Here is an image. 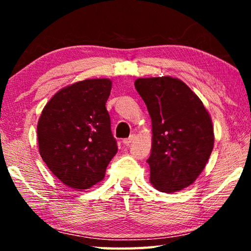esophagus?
I'll return each instance as SVG.
<instances>
[{"instance_id":"esophagus-1","label":"esophagus","mask_w":251,"mask_h":251,"mask_svg":"<svg viewBox=\"0 0 251 251\" xmlns=\"http://www.w3.org/2000/svg\"><path fill=\"white\" fill-rule=\"evenodd\" d=\"M134 139H135V136H134V135H130L128 138H125V139H123V143H124V145L128 146L129 144L134 141Z\"/></svg>"}]
</instances>
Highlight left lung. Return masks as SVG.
Listing matches in <instances>:
<instances>
[{"label":"left lung","mask_w":251,"mask_h":251,"mask_svg":"<svg viewBox=\"0 0 251 251\" xmlns=\"http://www.w3.org/2000/svg\"><path fill=\"white\" fill-rule=\"evenodd\" d=\"M135 88L151 118L152 145L147 159L151 184L164 193L184 189L201 175L214 148L209 114L178 78H138Z\"/></svg>","instance_id":"1"}]
</instances>
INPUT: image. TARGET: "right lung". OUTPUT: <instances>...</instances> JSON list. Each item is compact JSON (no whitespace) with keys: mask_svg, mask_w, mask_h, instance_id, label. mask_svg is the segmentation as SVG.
I'll return each instance as SVG.
<instances>
[{"mask_svg":"<svg viewBox=\"0 0 251 251\" xmlns=\"http://www.w3.org/2000/svg\"><path fill=\"white\" fill-rule=\"evenodd\" d=\"M112 82L85 79L57 92L37 124L40 155L63 184L88 189L103 179L117 152L105 107Z\"/></svg>","mask_w":251,"mask_h":251,"instance_id":"add662e5","label":"right lung"}]
</instances>
